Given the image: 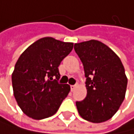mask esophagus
<instances>
[{
    "mask_svg": "<svg viewBox=\"0 0 134 134\" xmlns=\"http://www.w3.org/2000/svg\"><path fill=\"white\" fill-rule=\"evenodd\" d=\"M75 87H76V86H70V90H71V91H74L75 89Z\"/></svg>",
    "mask_w": 134,
    "mask_h": 134,
    "instance_id": "34e87169",
    "label": "esophagus"
}]
</instances>
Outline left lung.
<instances>
[{
  "label": "left lung",
  "mask_w": 134,
  "mask_h": 134,
  "mask_svg": "<svg viewBox=\"0 0 134 134\" xmlns=\"http://www.w3.org/2000/svg\"><path fill=\"white\" fill-rule=\"evenodd\" d=\"M84 66L86 97L76 102L78 113L91 122H106L117 113L125 98L127 78L121 59L97 40L75 43Z\"/></svg>",
  "instance_id": "8db88e82"
}]
</instances>
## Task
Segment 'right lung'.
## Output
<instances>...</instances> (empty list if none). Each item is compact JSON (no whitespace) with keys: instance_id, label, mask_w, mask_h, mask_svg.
Segmentation results:
<instances>
[{"instance_id":"obj_1","label":"right lung","mask_w":134,"mask_h":134,"mask_svg":"<svg viewBox=\"0 0 134 134\" xmlns=\"http://www.w3.org/2000/svg\"><path fill=\"white\" fill-rule=\"evenodd\" d=\"M74 43L51 37L31 44L15 64L12 75L13 94L27 117L40 120L57 113L70 86L59 84V66L73 49Z\"/></svg>"}]
</instances>
